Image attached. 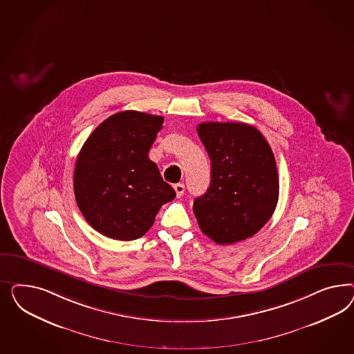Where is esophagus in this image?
Segmentation results:
<instances>
[{
	"label": "esophagus",
	"instance_id": "34e87169",
	"mask_svg": "<svg viewBox=\"0 0 354 354\" xmlns=\"http://www.w3.org/2000/svg\"><path fill=\"white\" fill-rule=\"evenodd\" d=\"M174 189H175V192H176V196H178V197H182L183 193H184V189H185V187H184V184H183V183H178V184H175V185H174Z\"/></svg>",
	"mask_w": 354,
	"mask_h": 354
}]
</instances>
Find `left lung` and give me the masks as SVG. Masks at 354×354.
Returning <instances> with one entry per match:
<instances>
[{
	"mask_svg": "<svg viewBox=\"0 0 354 354\" xmlns=\"http://www.w3.org/2000/svg\"><path fill=\"white\" fill-rule=\"evenodd\" d=\"M197 133L212 163L210 187L193 203L201 231L222 245L252 237L278 204L272 150L262 133L245 123L205 122Z\"/></svg>",
	"mask_w": 354,
	"mask_h": 354,
	"instance_id": "left-lung-1",
	"label": "left lung"
}]
</instances>
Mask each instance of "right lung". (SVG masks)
Here are the masks:
<instances>
[{
	"mask_svg": "<svg viewBox=\"0 0 354 354\" xmlns=\"http://www.w3.org/2000/svg\"><path fill=\"white\" fill-rule=\"evenodd\" d=\"M163 117L135 110L105 119L76 160L74 192L86 222L110 239L129 241L148 232L161 206L176 193L148 158Z\"/></svg>",
	"mask_w": 354,
	"mask_h": 354,
	"instance_id": "obj_1",
	"label": "right lung"
}]
</instances>
